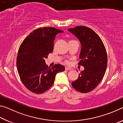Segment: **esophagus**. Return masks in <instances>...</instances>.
<instances>
[{
  "label": "esophagus",
  "instance_id": "obj_1",
  "mask_svg": "<svg viewBox=\"0 0 123 123\" xmlns=\"http://www.w3.org/2000/svg\"><path fill=\"white\" fill-rule=\"evenodd\" d=\"M65 69L67 70H71L72 68L68 67H65Z\"/></svg>",
  "mask_w": 123,
  "mask_h": 123
}]
</instances>
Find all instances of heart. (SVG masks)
Segmentation results:
<instances>
[{
	"label": "heart",
	"mask_w": 123,
	"mask_h": 123,
	"mask_svg": "<svg viewBox=\"0 0 123 123\" xmlns=\"http://www.w3.org/2000/svg\"><path fill=\"white\" fill-rule=\"evenodd\" d=\"M66 62H67V63H68V61H66Z\"/></svg>",
	"instance_id": "b5f03b06"
}]
</instances>
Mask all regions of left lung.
<instances>
[{
	"label": "left lung",
	"instance_id": "obj_1",
	"mask_svg": "<svg viewBox=\"0 0 123 123\" xmlns=\"http://www.w3.org/2000/svg\"><path fill=\"white\" fill-rule=\"evenodd\" d=\"M68 30L80 42L81 60L78 64L85 67L78 79L72 82V86L80 92H89L100 84L105 75L107 64L106 50L101 38L92 29L77 26Z\"/></svg>",
	"mask_w": 123,
	"mask_h": 123
}]
</instances>
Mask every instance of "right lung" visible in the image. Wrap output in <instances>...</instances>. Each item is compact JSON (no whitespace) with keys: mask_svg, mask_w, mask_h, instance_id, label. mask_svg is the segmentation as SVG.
<instances>
[{"mask_svg":"<svg viewBox=\"0 0 123 123\" xmlns=\"http://www.w3.org/2000/svg\"><path fill=\"white\" fill-rule=\"evenodd\" d=\"M63 31L52 27L36 29L23 41L17 57V67L20 80L29 91L41 94L54 84L57 73L65 70L63 66L46 65L45 59L53 52L55 36Z\"/></svg>","mask_w":123,"mask_h":123,"instance_id":"1","label":"right lung"}]
</instances>
